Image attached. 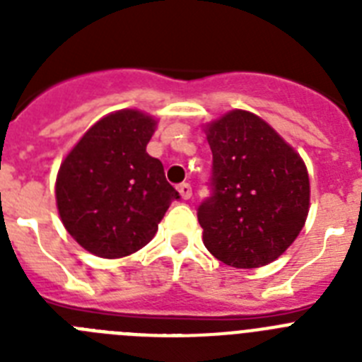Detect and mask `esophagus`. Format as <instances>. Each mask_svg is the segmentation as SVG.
I'll list each match as a JSON object with an SVG mask.
<instances>
[{
	"instance_id": "34e87169",
	"label": "esophagus",
	"mask_w": 362,
	"mask_h": 362,
	"mask_svg": "<svg viewBox=\"0 0 362 362\" xmlns=\"http://www.w3.org/2000/svg\"><path fill=\"white\" fill-rule=\"evenodd\" d=\"M177 190H179V194H181V197H183V199H190V197H192V187L188 183H181L177 187Z\"/></svg>"
}]
</instances>
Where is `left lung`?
I'll use <instances>...</instances> for the list:
<instances>
[{
    "instance_id": "8db88e82",
    "label": "left lung",
    "mask_w": 362,
    "mask_h": 362,
    "mask_svg": "<svg viewBox=\"0 0 362 362\" xmlns=\"http://www.w3.org/2000/svg\"><path fill=\"white\" fill-rule=\"evenodd\" d=\"M210 196L197 219L210 254L233 268L279 257L308 216L310 181L299 153L250 112L233 110L210 124Z\"/></svg>"
}]
</instances>
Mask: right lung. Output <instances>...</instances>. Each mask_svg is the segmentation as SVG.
I'll return each instance as SVG.
<instances>
[{"label":"right lung","mask_w":362,"mask_h":362,"mask_svg":"<svg viewBox=\"0 0 362 362\" xmlns=\"http://www.w3.org/2000/svg\"><path fill=\"white\" fill-rule=\"evenodd\" d=\"M153 127L156 121L137 110L110 114L59 168L56 199L63 225L94 255L116 259L143 248L179 199L163 163L146 153Z\"/></svg>","instance_id":"1"}]
</instances>
